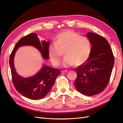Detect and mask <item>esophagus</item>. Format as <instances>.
Instances as JSON below:
<instances>
[{"instance_id":"obj_1","label":"esophagus","mask_w":123,"mask_h":123,"mask_svg":"<svg viewBox=\"0 0 123 123\" xmlns=\"http://www.w3.org/2000/svg\"><path fill=\"white\" fill-rule=\"evenodd\" d=\"M67 72V70H62L61 71V73H66Z\"/></svg>"}]
</instances>
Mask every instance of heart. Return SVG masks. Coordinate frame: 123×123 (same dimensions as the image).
<instances>
[{
    "mask_svg": "<svg viewBox=\"0 0 123 123\" xmlns=\"http://www.w3.org/2000/svg\"><path fill=\"white\" fill-rule=\"evenodd\" d=\"M92 45L87 38L72 30H66L58 34L54 45L48 50L50 59L53 65H59L63 54L65 56L62 66L64 67L80 66L89 59Z\"/></svg>",
    "mask_w": 123,
    "mask_h": 123,
    "instance_id": "obj_1",
    "label": "heart"
}]
</instances>
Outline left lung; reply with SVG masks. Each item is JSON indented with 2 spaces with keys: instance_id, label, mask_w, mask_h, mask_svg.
I'll return each instance as SVG.
<instances>
[{
  "instance_id": "obj_1",
  "label": "left lung",
  "mask_w": 123,
  "mask_h": 123,
  "mask_svg": "<svg viewBox=\"0 0 123 123\" xmlns=\"http://www.w3.org/2000/svg\"><path fill=\"white\" fill-rule=\"evenodd\" d=\"M87 37L92 44L88 60L76 69V89L86 96L98 94L107 86L114 66V56L106 39L88 32Z\"/></svg>"
}]
</instances>
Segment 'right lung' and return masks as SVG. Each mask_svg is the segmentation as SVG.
<instances>
[{
  "instance_id": "add662e5",
  "label": "right lung",
  "mask_w": 123,
  "mask_h": 123,
  "mask_svg": "<svg viewBox=\"0 0 123 123\" xmlns=\"http://www.w3.org/2000/svg\"><path fill=\"white\" fill-rule=\"evenodd\" d=\"M24 45H31L40 51L45 59L49 58V41H40L36 33H30L21 38L13 49L9 58L12 80L17 91L23 96L32 100L43 98L50 91L57 77L60 75L59 69L44 65L35 75L24 78L16 72L13 59L17 49Z\"/></svg>"
}]
</instances>
